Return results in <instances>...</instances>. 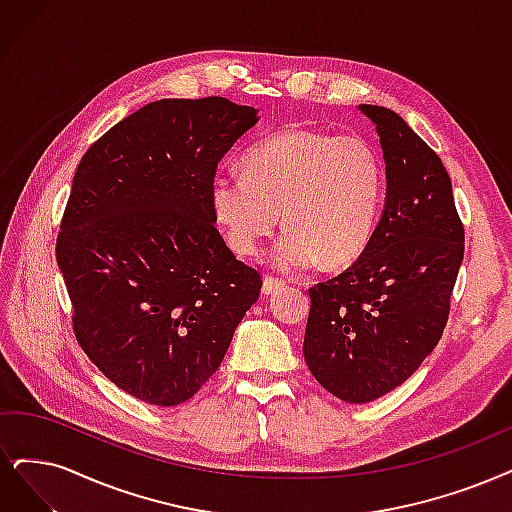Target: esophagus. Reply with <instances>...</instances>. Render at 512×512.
Segmentation results:
<instances>
[{
  "mask_svg": "<svg viewBox=\"0 0 512 512\" xmlns=\"http://www.w3.org/2000/svg\"><path fill=\"white\" fill-rule=\"evenodd\" d=\"M282 287H285V282L282 280H278V278H274V276H266V280H263V287H261V291H263V295H272V293H276V291H280Z\"/></svg>",
  "mask_w": 512,
  "mask_h": 512,
  "instance_id": "34e87169",
  "label": "esophagus"
}]
</instances>
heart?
I'll list each match as a JSON object with an SVG mask.
<instances>
[{"label":"heart","instance_id":"1","mask_svg":"<svg viewBox=\"0 0 512 512\" xmlns=\"http://www.w3.org/2000/svg\"><path fill=\"white\" fill-rule=\"evenodd\" d=\"M384 192V160L371 141L289 128L249 149L244 173L211 179V208L242 257L259 251L282 213L287 230L270 253L276 268L308 270L320 259L342 268L367 249Z\"/></svg>","mask_w":512,"mask_h":512}]
</instances>
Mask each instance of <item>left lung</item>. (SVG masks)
<instances>
[{"instance_id":"left-lung-1","label":"left lung","mask_w":512,"mask_h":512,"mask_svg":"<svg viewBox=\"0 0 512 512\" xmlns=\"http://www.w3.org/2000/svg\"><path fill=\"white\" fill-rule=\"evenodd\" d=\"M358 109L380 137L386 202L352 268L310 289L304 356L320 386L361 405L409 380L439 344L464 227L441 158L399 113Z\"/></svg>"}]
</instances>
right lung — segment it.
Wrapping results in <instances>:
<instances>
[{
  "mask_svg": "<svg viewBox=\"0 0 512 512\" xmlns=\"http://www.w3.org/2000/svg\"><path fill=\"white\" fill-rule=\"evenodd\" d=\"M257 109L154 101L90 145L56 238L75 339L135 399H192L261 291L217 232L211 179Z\"/></svg>",
  "mask_w": 512,
  "mask_h": 512,
  "instance_id": "1",
  "label": "right lung"
}]
</instances>
